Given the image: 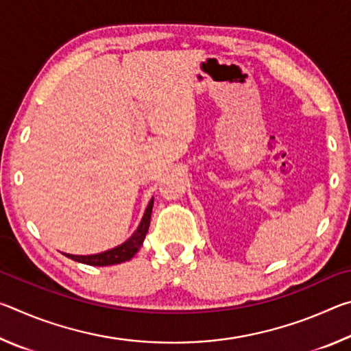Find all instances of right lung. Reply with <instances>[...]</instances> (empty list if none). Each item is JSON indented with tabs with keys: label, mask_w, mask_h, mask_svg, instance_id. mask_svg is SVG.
<instances>
[{
	"label": "right lung",
	"mask_w": 351,
	"mask_h": 351,
	"mask_svg": "<svg viewBox=\"0 0 351 351\" xmlns=\"http://www.w3.org/2000/svg\"><path fill=\"white\" fill-rule=\"evenodd\" d=\"M152 209H153V198L147 206L145 213L141 219V224L138 226V229H136L134 234L130 237L125 243H122L121 246H116L110 249V251L93 254V255H73V254H64V255L71 260L79 261V263L91 265V266H110V265H117V263H122V261L132 260L134 257V254L139 251L142 243H144L148 228H150Z\"/></svg>",
	"instance_id": "1"
}]
</instances>
